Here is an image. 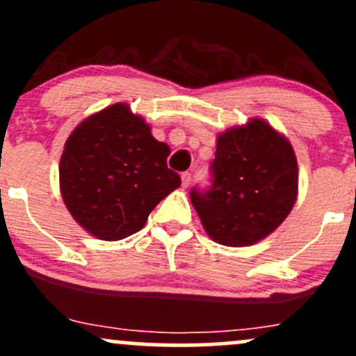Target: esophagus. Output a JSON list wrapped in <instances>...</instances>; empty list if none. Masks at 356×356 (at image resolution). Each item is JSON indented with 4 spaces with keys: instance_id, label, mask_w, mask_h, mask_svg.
<instances>
[{
    "instance_id": "obj_1",
    "label": "esophagus",
    "mask_w": 356,
    "mask_h": 356,
    "mask_svg": "<svg viewBox=\"0 0 356 356\" xmlns=\"http://www.w3.org/2000/svg\"><path fill=\"white\" fill-rule=\"evenodd\" d=\"M181 179H182V188H189V184H191V174H189V172H184V174L181 175Z\"/></svg>"
}]
</instances>
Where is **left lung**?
<instances>
[{"label":"left lung","instance_id":"left-lung-1","mask_svg":"<svg viewBox=\"0 0 356 356\" xmlns=\"http://www.w3.org/2000/svg\"><path fill=\"white\" fill-rule=\"evenodd\" d=\"M211 174L207 191H191V203L207 234L222 245L263 241L297 201V156L290 141L263 119L218 134Z\"/></svg>","mask_w":356,"mask_h":356}]
</instances>
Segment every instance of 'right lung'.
Wrapping results in <instances>:
<instances>
[{"label":"right lung","instance_id":"add662e5","mask_svg":"<svg viewBox=\"0 0 356 356\" xmlns=\"http://www.w3.org/2000/svg\"><path fill=\"white\" fill-rule=\"evenodd\" d=\"M168 153L126 104L92 114L70 134L59 162V189L71 216L100 241L136 234L181 186L167 167Z\"/></svg>","mask_w":356,"mask_h":356}]
</instances>
